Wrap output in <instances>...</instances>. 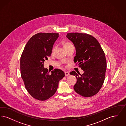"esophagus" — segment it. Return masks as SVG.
Wrapping results in <instances>:
<instances>
[{"label":"esophagus","instance_id":"esophagus-1","mask_svg":"<svg viewBox=\"0 0 126 126\" xmlns=\"http://www.w3.org/2000/svg\"><path fill=\"white\" fill-rule=\"evenodd\" d=\"M65 75L66 76H69L70 75V74H69V72H67V71H65Z\"/></svg>","mask_w":126,"mask_h":126}]
</instances>
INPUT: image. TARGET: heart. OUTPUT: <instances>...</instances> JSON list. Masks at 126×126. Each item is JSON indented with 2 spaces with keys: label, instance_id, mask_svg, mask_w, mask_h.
<instances>
[{
  "label": "heart",
  "instance_id": "1",
  "mask_svg": "<svg viewBox=\"0 0 126 126\" xmlns=\"http://www.w3.org/2000/svg\"><path fill=\"white\" fill-rule=\"evenodd\" d=\"M72 45V43L71 42H65L63 43V46H64V48L66 47L67 46H69L70 45Z\"/></svg>",
  "mask_w": 126,
  "mask_h": 126
}]
</instances>
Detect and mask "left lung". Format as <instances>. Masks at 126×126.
Masks as SVG:
<instances>
[{"label":"left lung","mask_w":126,"mask_h":126,"mask_svg":"<svg viewBox=\"0 0 126 126\" xmlns=\"http://www.w3.org/2000/svg\"><path fill=\"white\" fill-rule=\"evenodd\" d=\"M66 36L76 47L74 62L84 71L82 75L75 71L70 73L77 79L74 90L81 96H94L101 89L105 79L107 63L104 51L98 41L90 34L71 32Z\"/></svg>","instance_id":"1"}]
</instances>
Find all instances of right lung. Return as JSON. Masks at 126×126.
<instances>
[{
  "mask_svg": "<svg viewBox=\"0 0 126 126\" xmlns=\"http://www.w3.org/2000/svg\"><path fill=\"white\" fill-rule=\"evenodd\" d=\"M58 33L39 32L32 36L24 47L20 59L21 75L25 87L33 98L45 101L53 96L65 73L55 68L50 74L43 67L51 54Z\"/></svg>",
  "mask_w": 126,
  "mask_h": 126,
  "instance_id": "add662e5",
  "label": "right lung"
}]
</instances>
